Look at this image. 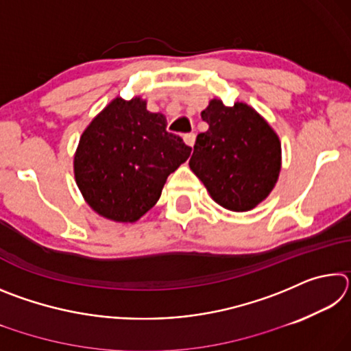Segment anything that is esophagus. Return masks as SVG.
<instances>
[{
  "instance_id": "esophagus-1",
  "label": "esophagus",
  "mask_w": 351,
  "mask_h": 351,
  "mask_svg": "<svg viewBox=\"0 0 351 351\" xmlns=\"http://www.w3.org/2000/svg\"><path fill=\"white\" fill-rule=\"evenodd\" d=\"M184 142H186V145L193 147V144H195V134L193 133L184 134Z\"/></svg>"
}]
</instances>
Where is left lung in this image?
<instances>
[{
	"label": "left lung",
	"mask_w": 351,
	"mask_h": 351,
	"mask_svg": "<svg viewBox=\"0 0 351 351\" xmlns=\"http://www.w3.org/2000/svg\"><path fill=\"white\" fill-rule=\"evenodd\" d=\"M209 130L197 136L190 170L224 209L247 212L269 197L282 169L277 133L252 106L212 99L201 111Z\"/></svg>",
	"instance_id": "obj_1"
}]
</instances>
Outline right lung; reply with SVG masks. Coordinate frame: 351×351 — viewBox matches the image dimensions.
Here are the masks:
<instances>
[{
	"label": "right lung",
	"mask_w": 351,
	"mask_h": 351,
	"mask_svg": "<svg viewBox=\"0 0 351 351\" xmlns=\"http://www.w3.org/2000/svg\"><path fill=\"white\" fill-rule=\"evenodd\" d=\"M167 119L147 100L112 99L82 133L74 178L83 199L110 221L136 223L161 197L170 173L192 148L169 133Z\"/></svg>",
	"instance_id": "obj_1"
}]
</instances>
